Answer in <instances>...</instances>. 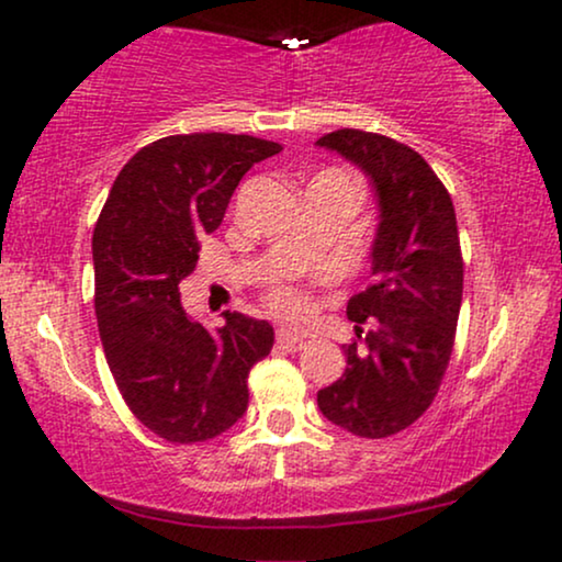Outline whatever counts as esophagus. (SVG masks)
Segmentation results:
<instances>
[{
	"label": "esophagus",
	"instance_id": "obj_1",
	"mask_svg": "<svg viewBox=\"0 0 562 562\" xmlns=\"http://www.w3.org/2000/svg\"><path fill=\"white\" fill-rule=\"evenodd\" d=\"M276 341H279V347L286 349V352H300V349L305 347V339H302V336L283 331V328L279 334H276Z\"/></svg>",
	"mask_w": 562,
	"mask_h": 562
}]
</instances>
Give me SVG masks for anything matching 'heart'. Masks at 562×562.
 Wrapping results in <instances>:
<instances>
[{
  "mask_svg": "<svg viewBox=\"0 0 562 562\" xmlns=\"http://www.w3.org/2000/svg\"><path fill=\"white\" fill-rule=\"evenodd\" d=\"M268 305L273 313H279L283 318H292V321L302 318V315L307 313L305 294L296 292L292 286H286V283H279V286L268 294Z\"/></svg>",
  "mask_w": 562,
  "mask_h": 562,
  "instance_id": "1",
  "label": "heart"
}]
</instances>
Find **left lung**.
I'll return each mask as SVG.
<instances>
[{"label": "left lung", "mask_w": 562, "mask_h": 562, "mask_svg": "<svg viewBox=\"0 0 562 562\" xmlns=\"http://www.w3.org/2000/svg\"><path fill=\"white\" fill-rule=\"evenodd\" d=\"M315 144L352 162L379 207L371 286L347 302L358 336L368 323L366 347H345V373L321 389L318 407L355 437L381 439L426 413L450 366L463 302L458 217L431 165L405 144L358 128Z\"/></svg>", "instance_id": "1"}]
</instances>
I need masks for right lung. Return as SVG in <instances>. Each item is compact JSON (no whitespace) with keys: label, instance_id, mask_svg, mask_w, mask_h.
<instances>
[{"label":"right lung","instance_id":"1","mask_svg":"<svg viewBox=\"0 0 562 562\" xmlns=\"http://www.w3.org/2000/svg\"><path fill=\"white\" fill-rule=\"evenodd\" d=\"M281 144L236 134L165 136L138 149L99 213L94 307L104 358L125 405L157 437L191 445L247 413V375L273 347V326L223 313L210 331L183 310L181 283L231 194Z\"/></svg>","mask_w":562,"mask_h":562}]
</instances>
